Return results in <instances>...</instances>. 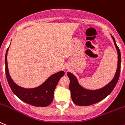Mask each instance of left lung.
<instances>
[{"mask_svg": "<svg viewBox=\"0 0 125 125\" xmlns=\"http://www.w3.org/2000/svg\"><path fill=\"white\" fill-rule=\"evenodd\" d=\"M114 45L118 51V67L113 80L105 86L95 90H90L84 88L79 84L76 77L71 72H67L70 79L69 89L71 92L72 100L75 104L80 106H88L96 104L104 99L112 92L118 83L121 69V53L119 48L116 44L114 38L112 36Z\"/></svg>", "mask_w": 125, "mask_h": 125, "instance_id": "1", "label": "left lung"}]
</instances>
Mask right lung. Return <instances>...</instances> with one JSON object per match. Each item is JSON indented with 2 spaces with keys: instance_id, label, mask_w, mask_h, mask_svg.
<instances>
[{
  "instance_id": "add662e5",
  "label": "right lung",
  "mask_w": 125,
  "mask_h": 125,
  "mask_svg": "<svg viewBox=\"0 0 125 125\" xmlns=\"http://www.w3.org/2000/svg\"><path fill=\"white\" fill-rule=\"evenodd\" d=\"M8 50L9 48L6 51L5 56L6 74L9 85L12 92L22 101L33 106L46 107L51 104L53 100L54 89L60 79L63 76L65 72L60 71L51 75L44 83L37 88L29 89L19 86L12 80L9 75L7 61Z\"/></svg>"
}]
</instances>
